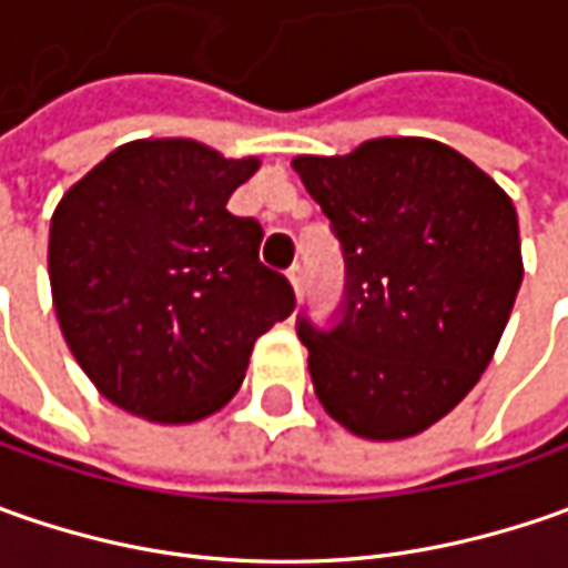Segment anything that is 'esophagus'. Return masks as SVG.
<instances>
[{"label": "esophagus", "instance_id": "obj_1", "mask_svg": "<svg viewBox=\"0 0 568 568\" xmlns=\"http://www.w3.org/2000/svg\"><path fill=\"white\" fill-rule=\"evenodd\" d=\"M287 277H291V284H294V294L303 296V284H306V277H303V268H300V265H294V268L287 272Z\"/></svg>", "mask_w": 568, "mask_h": 568}]
</instances>
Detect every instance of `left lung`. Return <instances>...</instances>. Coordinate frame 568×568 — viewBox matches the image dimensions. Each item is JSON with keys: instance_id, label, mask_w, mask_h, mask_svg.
Here are the masks:
<instances>
[{"instance_id": "left-lung-1", "label": "left lung", "mask_w": 568, "mask_h": 568, "mask_svg": "<svg viewBox=\"0 0 568 568\" xmlns=\"http://www.w3.org/2000/svg\"><path fill=\"white\" fill-rule=\"evenodd\" d=\"M347 262L332 332L300 322L332 420L392 443L443 420L477 385L521 287L518 214L506 189L433 139H373L294 158Z\"/></svg>"}]
</instances>
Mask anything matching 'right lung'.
Masks as SVG:
<instances>
[{"instance_id":"right-lung-1","label":"right lung","mask_w":568,"mask_h":568,"mask_svg":"<svg viewBox=\"0 0 568 568\" xmlns=\"http://www.w3.org/2000/svg\"><path fill=\"white\" fill-rule=\"evenodd\" d=\"M258 158L139 139L69 189L50 221L62 338L100 395L151 424H195L240 392L252 347L294 313L258 262L262 227L230 214Z\"/></svg>"}]
</instances>
